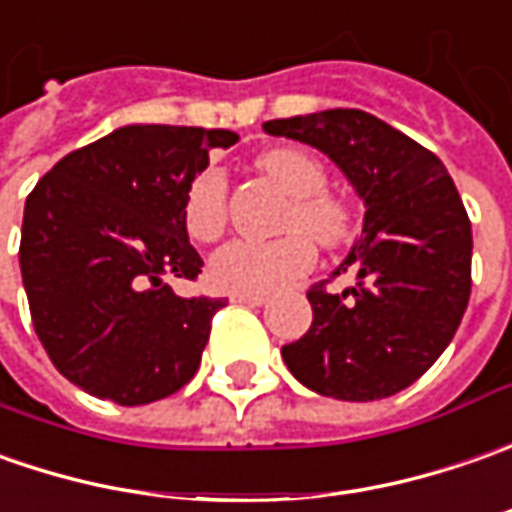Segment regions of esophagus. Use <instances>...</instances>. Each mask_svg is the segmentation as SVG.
Returning <instances> with one entry per match:
<instances>
[{
  "label": "esophagus",
  "instance_id": "1",
  "mask_svg": "<svg viewBox=\"0 0 512 512\" xmlns=\"http://www.w3.org/2000/svg\"><path fill=\"white\" fill-rule=\"evenodd\" d=\"M232 303H246V306H263L269 303L266 294H232Z\"/></svg>",
  "mask_w": 512,
  "mask_h": 512
}]
</instances>
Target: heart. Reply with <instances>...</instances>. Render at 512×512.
<instances>
[{
	"instance_id": "obj_1",
	"label": "heart",
	"mask_w": 512,
	"mask_h": 512,
	"mask_svg": "<svg viewBox=\"0 0 512 512\" xmlns=\"http://www.w3.org/2000/svg\"><path fill=\"white\" fill-rule=\"evenodd\" d=\"M257 167L291 195L283 226L289 235L274 240H229L209 257V280L232 294H269L289 286L314 266V241L340 243L351 232V209L326 192V169L303 150L277 147L257 158ZM186 232L195 240H215L226 226V175L201 169L184 195Z\"/></svg>"
}]
</instances>
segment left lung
Masks as SVG:
<instances>
[{"mask_svg": "<svg viewBox=\"0 0 512 512\" xmlns=\"http://www.w3.org/2000/svg\"><path fill=\"white\" fill-rule=\"evenodd\" d=\"M263 130L326 152L365 203L362 235L334 272L357 269V283L309 291L314 320L283 360L323 397H394L439 360L470 300L473 235L448 169L362 110L274 118Z\"/></svg>", "mask_w": 512, "mask_h": 512, "instance_id": "obj_1", "label": "left lung"}]
</instances>
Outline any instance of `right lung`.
I'll list each match as a JSON object with an SVG mask.
<instances>
[{
  "label": "right lung",
  "mask_w": 512,
  "mask_h": 512,
  "mask_svg": "<svg viewBox=\"0 0 512 512\" xmlns=\"http://www.w3.org/2000/svg\"><path fill=\"white\" fill-rule=\"evenodd\" d=\"M229 130L127 124L64 155L27 195L19 266L47 357L81 391L147 405L195 377L226 300L178 297L195 280L184 195Z\"/></svg>",
  "instance_id": "add662e5"
}]
</instances>
